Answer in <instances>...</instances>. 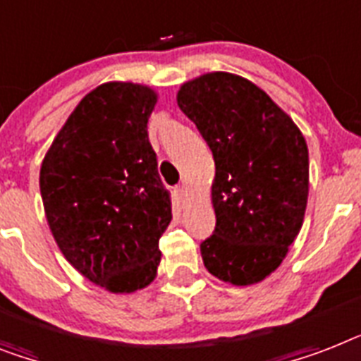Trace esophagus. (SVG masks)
Listing matches in <instances>:
<instances>
[{"instance_id": "1", "label": "esophagus", "mask_w": 361, "mask_h": 361, "mask_svg": "<svg viewBox=\"0 0 361 361\" xmlns=\"http://www.w3.org/2000/svg\"><path fill=\"white\" fill-rule=\"evenodd\" d=\"M176 196H178V198H185L187 196V189H185V185H178L176 187Z\"/></svg>"}]
</instances>
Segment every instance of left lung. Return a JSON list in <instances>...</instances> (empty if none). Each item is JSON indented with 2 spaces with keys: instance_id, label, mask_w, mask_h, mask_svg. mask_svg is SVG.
I'll return each mask as SVG.
<instances>
[{
  "instance_id": "8db88e82",
  "label": "left lung",
  "mask_w": 361,
  "mask_h": 361,
  "mask_svg": "<svg viewBox=\"0 0 361 361\" xmlns=\"http://www.w3.org/2000/svg\"><path fill=\"white\" fill-rule=\"evenodd\" d=\"M176 99L215 161L216 226L200 245L204 265L231 286L259 283L302 228L310 190L302 131L265 90L230 72L185 81Z\"/></svg>"
}]
</instances>
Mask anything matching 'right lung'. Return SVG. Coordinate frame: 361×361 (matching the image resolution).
Here are the masks:
<instances>
[{
  "label": "right lung",
  "instance_id": "add662e5",
  "mask_svg": "<svg viewBox=\"0 0 361 361\" xmlns=\"http://www.w3.org/2000/svg\"><path fill=\"white\" fill-rule=\"evenodd\" d=\"M152 87L109 81L90 90L40 166V195L59 250L109 293L150 286L172 221L169 190L148 140Z\"/></svg>",
  "mask_w": 361,
  "mask_h": 361
}]
</instances>
